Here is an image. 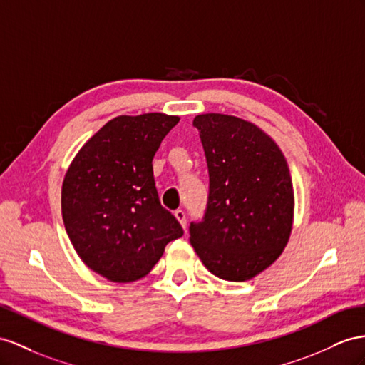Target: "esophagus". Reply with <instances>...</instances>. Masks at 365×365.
<instances>
[{
  "label": "esophagus",
  "mask_w": 365,
  "mask_h": 365,
  "mask_svg": "<svg viewBox=\"0 0 365 365\" xmlns=\"http://www.w3.org/2000/svg\"><path fill=\"white\" fill-rule=\"evenodd\" d=\"M174 216H175L177 220L180 222V225H182L183 228H186V214H185V211L175 210V211H174Z\"/></svg>",
  "instance_id": "1"
}]
</instances>
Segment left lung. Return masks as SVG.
I'll list each match as a JSON object with an SVG mask.
<instances>
[{
    "mask_svg": "<svg viewBox=\"0 0 365 365\" xmlns=\"http://www.w3.org/2000/svg\"><path fill=\"white\" fill-rule=\"evenodd\" d=\"M207 157V208L190 240L210 272L244 282L282 253L293 225V183L284 154L257 126L202 114L192 121Z\"/></svg>",
    "mask_w": 365,
    "mask_h": 365,
    "instance_id": "obj_1",
    "label": "left lung"
}]
</instances>
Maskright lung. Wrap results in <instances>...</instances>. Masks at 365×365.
Listing matches in <instances>:
<instances>
[{"label":"right lung","mask_w":365,"mask_h":365,"mask_svg":"<svg viewBox=\"0 0 365 365\" xmlns=\"http://www.w3.org/2000/svg\"><path fill=\"white\" fill-rule=\"evenodd\" d=\"M179 117L121 115L80 149L63 182L61 212L73 248L93 272L130 282L151 272L183 228L158 199L153 158Z\"/></svg>","instance_id":"obj_1"}]
</instances>
